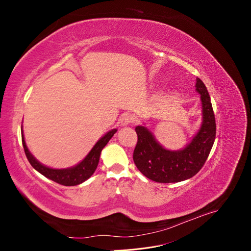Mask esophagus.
<instances>
[{
	"label": "esophagus",
	"mask_w": 251,
	"mask_h": 251,
	"mask_svg": "<svg viewBox=\"0 0 251 251\" xmlns=\"http://www.w3.org/2000/svg\"><path fill=\"white\" fill-rule=\"evenodd\" d=\"M133 121H134V117L131 115V114H124V115L120 117V125L124 126L132 124Z\"/></svg>",
	"instance_id": "esophagus-1"
}]
</instances>
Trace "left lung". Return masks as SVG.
Returning a JSON list of instances; mask_svg holds the SVG:
<instances>
[{"label": "left lung", "mask_w": 251, "mask_h": 251, "mask_svg": "<svg viewBox=\"0 0 251 251\" xmlns=\"http://www.w3.org/2000/svg\"><path fill=\"white\" fill-rule=\"evenodd\" d=\"M196 91L201 95L203 121L198 133L183 150H165L146 126L135 127L138 140L133 159L147 178L159 183L184 181L195 176L206 161L216 138V119L208 91L200 78L196 80Z\"/></svg>", "instance_id": "1"}]
</instances>
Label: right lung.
I'll list each match as a JSON object with an SVG mask.
<instances>
[{"instance_id": "add662e5", "label": "right lung", "mask_w": 251, "mask_h": 251, "mask_svg": "<svg viewBox=\"0 0 251 251\" xmlns=\"http://www.w3.org/2000/svg\"><path fill=\"white\" fill-rule=\"evenodd\" d=\"M116 132H117L116 128H114V130L108 132L103 136V137H101L96 142L93 149L90 151V153L86 156V158L83 159L80 163L73 166V168L64 169V170L50 169L48 166H45L44 164L37 161L29 151L24 139V135L23 134H22V142H23V147H24V151H25L28 161L32 165V168L34 170L41 173L43 176L56 182L58 184H62L65 186H74V185L82 183V182H85L92 176L97 168L98 162H100V157L102 149L107 146L109 140L113 137V135Z\"/></svg>"}]
</instances>
